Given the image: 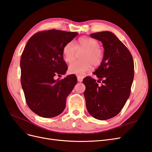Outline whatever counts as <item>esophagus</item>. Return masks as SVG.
I'll return each mask as SVG.
<instances>
[{
    "label": "esophagus",
    "mask_w": 152,
    "mask_h": 152,
    "mask_svg": "<svg viewBox=\"0 0 152 152\" xmlns=\"http://www.w3.org/2000/svg\"><path fill=\"white\" fill-rule=\"evenodd\" d=\"M82 80H83V79H82V78L81 77L77 76V80H78V82H82Z\"/></svg>",
    "instance_id": "obj_1"
}]
</instances>
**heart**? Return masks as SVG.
Masks as SVG:
<instances>
[{
  "label": "heart",
  "instance_id": "1",
  "mask_svg": "<svg viewBox=\"0 0 152 152\" xmlns=\"http://www.w3.org/2000/svg\"><path fill=\"white\" fill-rule=\"evenodd\" d=\"M84 50L82 54L81 61H74L68 66V71L70 74L83 76L91 70L92 65L98 66L102 64L103 54L99 49V44L96 39L81 37L75 43H66L63 48L62 54L63 59L66 63L71 62L74 59L77 50Z\"/></svg>",
  "mask_w": 152,
  "mask_h": 152
}]
</instances>
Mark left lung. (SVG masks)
<instances>
[{
  "label": "left lung",
  "instance_id": "1",
  "mask_svg": "<svg viewBox=\"0 0 152 152\" xmlns=\"http://www.w3.org/2000/svg\"><path fill=\"white\" fill-rule=\"evenodd\" d=\"M103 44V61L93 73L99 80L91 77L83 80L87 111L98 120L111 118L120 112L131 94L134 79V62L129 50L110 31L90 35ZM103 84L98 86L97 81Z\"/></svg>",
  "mask_w": 152,
  "mask_h": 152
}]
</instances>
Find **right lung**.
Wrapping results in <instances>:
<instances>
[{
	"label": "right lung",
	"mask_w": 152,
	"mask_h": 152,
	"mask_svg": "<svg viewBox=\"0 0 152 152\" xmlns=\"http://www.w3.org/2000/svg\"><path fill=\"white\" fill-rule=\"evenodd\" d=\"M78 34L58 30L39 31L28 40L23 52L21 86L27 104L40 117L52 118L61 114L67 96L77 84L73 74L61 80L54 77L66 73L68 68L63 48Z\"/></svg>",
	"instance_id": "obj_1"
}]
</instances>
